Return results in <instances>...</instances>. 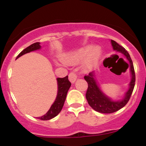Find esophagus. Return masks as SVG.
<instances>
[{
    "mask_svg": "<svg viewBox=\"0 0 146 146\" xmlns=\"http://www.w3.org/2000/svg\"><path fill=\"white\" fill-rule=\"evenodd\" d=\"M78 75L75 73V72L72 71L68 74V79H69L70 81L72 83L74 82L76 80V79L78 78Z\"/></svg>",
    "mask_w": 146,
    "mask_h": 146,
    "instance_id": "34e87169",
    "label": "esophagus"
}]
</instances>
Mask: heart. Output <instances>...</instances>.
Returning a JSON list of instances; mask_svg holds the SVG:
<instances>
[{
  "label": "heart",
  "mask_w": 146,
  "mask_h": 146,
  "mask_svg": "<svg viewBox=\"0 0 146 146\" xmlns=\"http://www.w3.org/2000/svg\"><path fill=\"white\" fill-rule=\"evenodd\" d=\"M90 49H91V47L90 46L81 48L79 51L71 54V56L67 57L66 61L70 64L78 62L88 54ZM100 54H101V52H100V48L98 47L93 48L84 62V67L85 68H90L93 67L100 58Z\"/></svg>",
  "instance_id": "b5f03b06"
}]
</instances>
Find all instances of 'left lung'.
I'll return each instance as SVG.
<instances>
[{
  "mask_svg": "<svg viewBox=\"0 0 146 146\" xmlns=\"http://www.w3.org/2000/svg\"><path fill=\"white\" fill-rule=\"evenodd\" d=\"M111 43L114 50L123 53L126 57L127 60L130 62L128 66H130V72H131L132 80L130 83V88L127 91V93H125V98L120 102H115L112 101L110 98L106 96L99 88L98 85L97 84L94 78V71L90 72L88 75H85L84 80L88 83V88H87L86 90V98L87 101H88V104L95 111H98L99 113H115L117 110L121 109L123 106H125L128 102L130 97H131L135 84V69H134L133 63H132L131 58H130L128 52L123 46L117 44L115 41L111 40Z\"/></svg>",
  "mask_w": 146,
  "mask_h": 146,
  "instance_id": "1",
  "label": "left lung"
}]
</instances>
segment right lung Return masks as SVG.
Masks as SVG:
<instances>
[{"label":"right lung","mask_w":146,"mask_h":146,"mask_svg":"<svg viewBox=\"0 0 146 146\" xmlns=\"http://www.w3.org/2000/svg\"><path fill=\"white\" fill-rule=\"evenodd\" d=\"M40 47L41 46L40 45V42L33 43V44H31L28 47L25 48L23 51H22L19 53V55L17 56L16 59L21 56H23V55L25 54V53H29V52L32 51L39 49V48H40ZM57 81H58V95H57L56 101L53 104V105L51 106L50 109L48 110V111L44 115L40 117H37L38 119L44 120V121L51 119L57 116L60 113L62 109L64 104L65 100H66V95H67L68 90L69 89L70 87H71V83L68 80V75L62 78H58L57 79Z\"/></svg>","instance_id":"add662e5"}]
</instances>
